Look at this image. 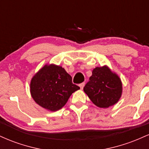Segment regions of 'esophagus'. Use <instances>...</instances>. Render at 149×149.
<instances>
[{"instance_id":"1","label":"esophagus","mask_w":149,"mask_h":149,"mask_svg":"<svg viewBox=\"0 0 149 149\" xmlns=\"http://www.w3.org/2000/svg\"><path fill=\"white\" fill-rule=\"evenodd\" d=\"M84 85H85V83H82L79 85L80 88V89H81V90H83V88H84Z\"/></svg>"}]
</instances>
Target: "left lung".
<instances>
[{
  "instance_id": "8db88e82",
  "label": "left lung",
  "mask_w": 149,
  "mask_h": 149,
  "mask_svg": "<svg viewBox=\"0 0 149 149\" xmlns=\"http://www.w3.org/2000/svg\"><path fill=\"white\" fill-rule=\"evenodd\" d=\"M83 90L94 104L100 108H108L117 103L120 98L122 83L107 66L97 67L92 71V76Z\"/></svg>"
}]
</instances>
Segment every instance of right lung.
Segmentation results:
<instances>
[{
  "label": "right lung",
  "instance_id": "add662e5",
  "mask_svg": "<svg viewBox=\"0 0 149 149\" xmlns=\"http://www.w3.org/2000/svg\"><path fill=\"white\" fill-rule=\"evenodd\" d=\"M30 88L34 101L52 111L61 109L71 94L80 89L64 69L54 64L42 67L31 79Z\"/></svg>",
  "mask_w": 149,
  "mask_h": 149
}]
</instances>
